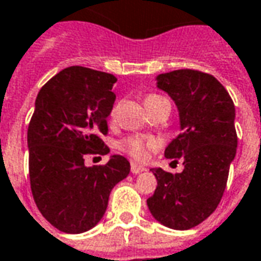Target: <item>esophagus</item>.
<instances>
[{
  "mask_svg": "<svg viewBox=\"0 0 261 261\" xmlns=\"http://www.w3.org/2000/svg\"><path fill=\"white\" fill-rule=\"evenodd\" d=\"M145 168L143 166H138L136 163H131V173L133 174H138V173H141V171H144Z\"/></svg>",
  "mask_w": 261,
  "mask_h": 261,
  "instance_id": "34e87169",
  "label": "esophagus"
}]
</instances>
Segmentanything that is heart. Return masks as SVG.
Listing matches in <instances>:
<instances>
[{
  "mask_svg": "<svg viewBox=\"0 0 261 261\" xmlns=\"http://www.w3.org/2000/svg\"><path fill=\"white\" fill-rule=\"evenodd\" d=\"M145 106L150 110V113L155 111L157 108L163 107V106H170L167 98L161 97L159 94H148L145 97ZM117 107L113 108L111 111V116L116 114ZM157 145V141L151 137H144V136H130V137L124 138L123 141L120 143V150L127 153L128 155H131L133 159L136 160H145L148 157V153L150 150L155 148Z\"/></svg>",
  "mask_w": 261,
  "mask_h": 261,
  "instance_id": "obj_1",
  "label": "heart"
}]
</instances>
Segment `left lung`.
<instances>
[{
	"mask_svg": "<svg viewBox=\"0 0 261 261\" xmlns=\"http://www.w3.org/2000/svg\"><path fill=\"white\" fill-rule=\"evenodd\" d=\"M157 87L174 100L181 125L164 155L182 160L184 170L171 174L151 168L157 189L147 205L166 227L189 230L217 208L226 190L237 150L234 102L219 80L198 70L160 74Z\"/></svg>",
	"mask_w": 261,
	"mask_h": 261,
	"instance_id": "left-lung-1",
	"label": "left lung"
}]
</instances>
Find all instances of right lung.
I'll list each match as a JSON object with an SVG mask.
<instances>
[{
    "mask_svg": "<svg viewBox=\"0 0 261 261\" xmlns=\"http://www.w3.org/2000/svg\"><path fill=\"white\" fill-rule=\"evenodd\" d=\"M113 74L68 67L47 81L28 125L30 184L38 210L56 228L79 234L93 228L107 210L113 187L130 173L114 154L104 166L87 167L88 154L110 153L107 136L116 94Z\"/></svg>",
    "mask_w": 261,
    "mask_h": 261,
    "instance_id": "1",
    "label": "right lung"
}]
</instances>
